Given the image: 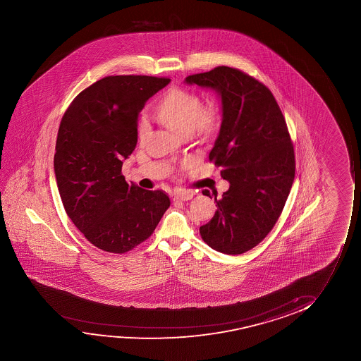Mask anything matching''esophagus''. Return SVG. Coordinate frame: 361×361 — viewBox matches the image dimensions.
<instances>
[{
    "label": "esophagus",
    "instance_id": "34e87169",
    "mask_svg": "<svg viewBox=\"0 0 361 361\" xmlns=\"http://www.w3.org/2000/svg\"><path fill=\"white\" fill-rule=\"evenodd\" d=\"M193 197L192 191H185V192L176 193L173 195V201H188Z\"/></svg>",
    "mask_w": 361,
    "mask_h": 361
}]
</instances>
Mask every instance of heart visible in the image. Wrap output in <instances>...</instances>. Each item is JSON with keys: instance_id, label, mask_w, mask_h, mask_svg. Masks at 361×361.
<instances>
[{"instance_id": "1", "label": "heart", "mask_w": 361, "mask_h": 361, "mask_svg": "<svg viewBox=\"0 0 361 361\" xmlns=\"http://www.w3.org/2000/svg\"><path fill=\"white\" fill-rule=\"evenodd\" d=\"M154 117L181 137H192L204 142L217 133L222 121V109L214 102L203 104L201 96L192 90L175 86L164 94L154 109ZM149 133L148 122L140 119L139 138L145 139Z\"/></svg>"}]
</instances>
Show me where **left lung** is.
Instances as JSON below:
<instances>
[{"label":"left lung","mask_w":361,"mask_h":361,"mask_svg":"<svg viewBox=\"0 0 361 361\" xmlns=\"http://www.w3.org/2000/svg\"><path fill=\"white\" fill-rule=\"evenodd\" d=\"M185 81L216 90L222 101L209 161L222 168L229 188L219 200L214 195L217 211L201 237L217 252L243 254L271 232L291 191L296 164L286 121L271 91L240 70L217 66Z\"/></svg>","instance_id":"obj_1"}]
</instances>
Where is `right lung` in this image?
<instances>
[{"label": "right lung", "instance_id": "right-lung-1", "mask_svg": "<svg viewBox=\"0 0 361 361\" xmlns=\"http://www.w3.org/2000/svg\"><path fill=\"white\" fill-rule=\"evenodd\" d=\"M168 78L106 76L81 91L60 122L54 173L65 212L94 247L123 254L153 234L170 198L128 185L123 159L138 140L139 112Z\"/></svg>", "mask_w": 361, "mask_h": 361}]
</instances>
